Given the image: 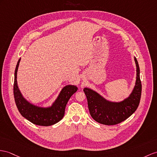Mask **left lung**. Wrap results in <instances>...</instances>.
<instances>
[{
  "label": "left lung",
  "instance_id": "left-lung-1",
  "mask_svg": "<svg viewBox=\"0 0 157 157\" xmlns=\"http://www.w3.org/2000/svg\"><path fill=\"white\" fill-rule=\"evenodd\" d=\"M136 66L135 86L129 97L120 102H113L105 100L96 92L85 88L88 107L93 119L102 124L114 125L125 121L138 108L142 91L140 79V69L138 61L135 57Z\"/></svg>",
  "mask_w": 157,
  "mask_h": 157
}]
</instances>
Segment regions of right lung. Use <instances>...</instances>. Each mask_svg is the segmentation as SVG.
I'll use <instances>...</instances> for the list:
<instances>
[{
	"mask_svg": "<svg viewBox=\"0 0 157 157\" xmlns=\"http://www.w3.org/2000/svg\"><path fill=\"white\" fill-rule=\"evenodd\" d=\"M20 60L21 59L18 60L15 69L13 86L14 101L18 111L22 117L34 124L47 127L58 123L64 117L68 100L78 88L74 85L64 86L51 107L41 108L30 104L22 97L17 85V71Z\"/></svg>",
	"mask_w": 157,
	"mask_h": 157,
	"instance_id": "1",
	"label": "right lung"
}]
</instances>
